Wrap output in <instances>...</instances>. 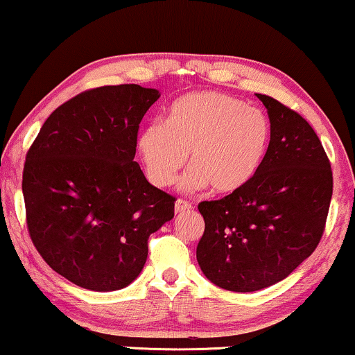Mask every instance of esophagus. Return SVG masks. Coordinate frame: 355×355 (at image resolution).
<instances>
[{
    "instance_id": "esophagus-1",
    "label": "esophagus",
    "mask_w": 355,
    "mask_h": 355,
    "mask_svg": "<svg viewBox=\"0 0 355 355\" xmlns=\"http://www.w3.org/2000/svg\"><path fill=\"white\" fill-rule=\"evenodd\" d=\"M192 209V204L189 200H184V199H178L176 204H174V211L176 214H181V212H187Z\"/></svg>"
}]
</instances>
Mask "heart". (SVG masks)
<instances>
[{
  "label": "heart",
  "mask_w": 355,
  "mask_h": 355,
  "mask_svg": "<svg viewBox=\"0 0 355 355\" xmlns=\"http://www.w3.org/2000/svg\"><path fill=\"white\" fill-rule=\"evenodd\" d=\"M271 126L261 110L220 92H194L173 103L168 120L139 133L138 151L151 184L169 187L191 155L186 189L211 186L230 194L252 181L270 146Z\"/></svg>",
  "instance_id": "heart-1"
}]
</instances>
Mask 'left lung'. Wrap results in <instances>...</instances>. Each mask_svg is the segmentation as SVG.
Wrapping results in <instances>:
<instances>
[{
    "label": "left lung",
    "mask_w": 355,
    "mask_h": 355,
    "mask_svg": "<svg viewBox=\"0 0 355 355\" xmlns=\"http://www.w3.org/2000/svg\"><path fill=\"white\" fill-rule=\"evenodd\" d=\"M270 116V146L242 189L198 205L205 229L200 270L214 284L250 293L282 282L316 250L332 198V169L313 126L257 94Z\"/></svg>",
    "instance_id": "8db88e82"
}]
</instances>
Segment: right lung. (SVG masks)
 <instances>
[{"mask_svg":"<svg viewBox=\"0 0 355 355\" xmlns=\"http://www.w3.org/2000/svg\"><path fill=\"white\" fill-rule=\"evenodd\" d=\"M157 98L137 84L82 92L51 113L26 155L29 237L52 270L85 290L128 286L150 235L174 217L176 198L133 161L139 123Z\"/></svg>","mask_w":355,"mask_h":355,"instance_id":"right-lung-1","label":"right lung"}]
</instances>
